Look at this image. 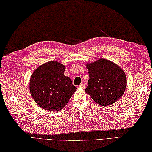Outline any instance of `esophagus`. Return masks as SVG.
Instances as JSON below:
<instances>
[{"instance_id":"1","label":"esophagus","mask_w":152,"mask_h":152,"mask_svg":"<svg viewBox=\"0 0 152 152\" xmlns=\"http://www.w3.org/2000/svg\"><path fill=\"white\" fill-rule=\"evenodd\" d=\"M85 87H86V86H85L84 83H81V84H80V85H79V88H81V89H84Z\"/></svg>"}]
</instances>
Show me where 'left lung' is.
<instances>
[{
    "mask_svg": "<svg viewBox=\"0 0 152 152\" xmlns=\"http://www.w3.org/2000/svg\"><path fill=\"white\" fill-rule=\"evenodd\" d=\"M86 66L89 79L85 91L94 102L106 106L120 99L127 86L126 73L121 67L105 58L87 63Z\"/></svg>",
    "mask_w": 152,
    "mask_h": 152,
    "instance_id": "8db88e82",
    "label": "left lung"
}]
</instances>
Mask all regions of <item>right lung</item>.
Segmentation results:
<instances>
[{
  "label": "right lung",
  "instance_id": "right-lung-1",
  "mask_svg": "<svg viewBox=\"0 0 152 152\" xmlns=\"http://www.w3.org/2000/svg\"><path fill=\"white\" fill-rule=\"evenodd\" d=\"M63 64L51 61L42 64L32 74L29 83L32 97L41 108L59 111L67 104L77 87L64 75Z\"/></svg>",
  "mask_w": 152,
  "mask_h": 152
}]
</instances>
